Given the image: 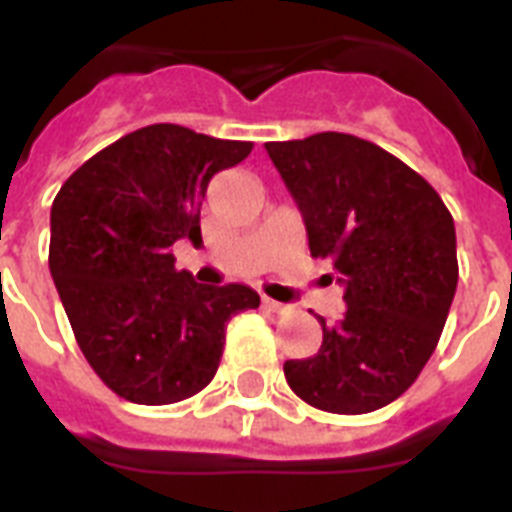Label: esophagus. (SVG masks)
Wrapping results in <instances>:
<instances>
[{"instance_id":"34e87169","label":"esophagus","mask_w":512,"mask_h":512,"mask_svg":"<svg viewBox=\"0 0 512 512\" xmlns=\"http://www.w3.org/2000/svg\"><path fill=\"white\" fill-rule=\"evenodd\" d=\"M263 305L268 308V311L273 313H287L289 311V305L279 303V300H271V297H263Z\"/></svg>"}]
</instances>
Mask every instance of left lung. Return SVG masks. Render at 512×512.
<instances>
[{
  "mask_svg": "<svg viewBox=\"0 0 512 512\" xmlns=\"http://www.w3.org/2000/svg\"><path fill=\"white\" fill-rule=\"evenodd\" d=\"M303 212L313 257L345 287L321 348L284 364L289 388L332 414L396 401L428 364L457 289V236L436 188L401 159L345 132L265 143Z\"/></svg>",
  "mask_w": 512,
  "mask_h": 512,
  "instance_id": "left-lung-1",
  "label": "left lung"
}]
</instances>
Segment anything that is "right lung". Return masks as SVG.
<instances>
[{"instance_id": "right-lung-1", "label": "right lung", "mask_w": 512, "mask_h": 512, "mask_svg": "<svg viewBox=\"0 0 512 512\" xmlns=\"http://www.w3.org/2000/svg\"><path fill=\"white\" fill-rule=\"evenodd\" d=\"M252 151L151 124L87 159L52 201L50 273L100 380L132 404L191 398L215 377L231 316L260 305L244 284L209 287L177 271L172 244H201L209 180Z\"/></svg>"}]
</instances>
